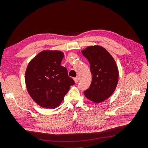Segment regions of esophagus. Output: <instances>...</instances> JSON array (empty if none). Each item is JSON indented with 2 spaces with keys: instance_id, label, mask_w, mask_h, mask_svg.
I'll return each instance as SVG.
<instances>
[{
  "instance_id": "1",
  "label": "esophagus",
  "mask_w": 148,
  "mask_h": 148,
  "mask_svg": "<svg viewBox=\"0 0 148 148\" xmlns=\"http://www.w3.org/2000/svg\"><path fill=\"white\" fill-rule=\"evenodd\" d=\"M78 80H79V78L78 77H76V78H74V81H75V83H78Z\"/></svg>"
}]
</instances>
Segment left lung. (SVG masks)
Masks as SVG:
<instances>
[{
  "label": "left lung",
  "instance_id": "1",
  "mask_svg": "<svg viewBox=\"0 0 148 148\" xmlns=\"http://www.w3.org/2000/svg\"><path fill=\"white\" fill-rule=\"evenodd\" d=\"M90 64L92 81L84 91L86 98L95 103L104 101L115 90L119 81V69L110 53L100 46H90L82 51Z\"/></svg>",
  "mask_w": 148,
  "mask_h": 148
}]
</instances>
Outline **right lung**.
Returning <instances> with one entry per match:
<instances>
[{
    "instance_id": "1",
    "label": "right lung",
    "mask_w": 148,
    "mask_h": 148,
    "mask_svg": "<svg viewBox=\"0 0 148 148\" xmlns=\"http://www.w3.org/2000/svg\"><path fill=\"white\" fill-rule=\"evenodd\" d=\"M64 57L60 51L45 50L31 60L25 71V83L33 100L43 108L55 109L75 84L65 67L61 65Z\"/></svg>"
}]
</instances>
